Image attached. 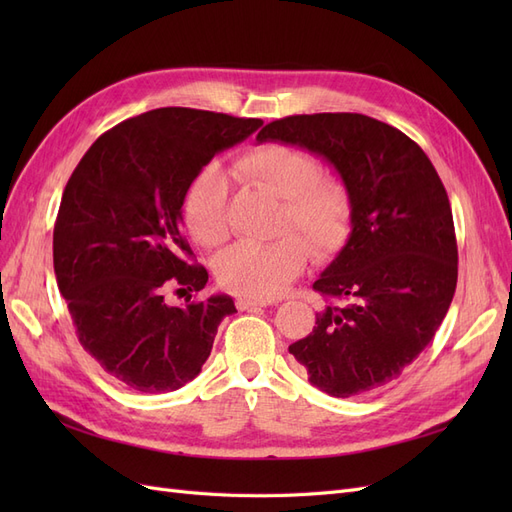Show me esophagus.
<instances>
[{"label": "esophagus", "instance_id": "1", "mask_svg": "<svg viewBox=\"0 0 512 512\" xmlns=\"http://www.w3.org/2000/svg\"><path fill=\"white\" fill-rule=\"evenodd\" d=\"M235 305H237V309H241V312H245V309L267 307V305H271V301H265V299H250V297H237Z\"/></svg>", "mask_w": 512, "mask_h": 512}]
</instances>
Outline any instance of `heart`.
<instances>
[{
    "label": "heart",
    "instance_id": "obj_1",
    "mask_svg": "<svg viewBox=\"0 0 512 512\" xmlns=\"http://www.w3.org/2000/svg\"><path fill=\"white\" fill-rule=\"evenodd\" d=\"M235 173L282 198L277 232H299L318 258L337 254L350 239L354 207L348 183L322 173L309 151L282 143L260 145L243 153ZM183 220L200 245L215 247L228 239V190L215 166H205L188 185ZM302 240L284 235L271 243L230 245L215 258V277L226 290L258 299L275 297L307 265L309 250Z\"/></svg>",
    "mask_w": 512,
    "mask_h": 512
}]
</instances>
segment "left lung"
<instances>
[{
    "instance_id": "left-lung-1",
    "label": "left lung",
    "mask_w": 512,
    "mask_h": 512,
    "mask_svg": "<svg viewBox=\"0 0 512 512\" xmlns=\"http://www.w3.org/2000/svg\"><path fill=\"white\" fill-rule=\"evenodd\" d=\"M256 141L329 160L354 207L348 243L314 282L346 303L324 307L288 350L333 397L380 389L427 348L455 294V224L436 168L404 132L359 113L275 119Z\"/></svg>"
}]
</instances>
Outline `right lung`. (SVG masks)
Wrapping results in <instances>:
<instances>
[{"label": "right lung", "mask_w": 512, "mask_h": 512, "mask_svg": "<svg viewBox=\"0 0 512 512\" xmlns=\"http://www.w3.org/2000/svg\"><path fill=\"white\" fill-rule=\"evenodd\" d=\"M260 126L156 108L104 132L66 183L53 230L59 292L81 346L138 393L175 391L196 378L220 322L237 312L228 294H190L185 307L166 305L164 294L198 292L209 280L181 230L188 185L215 153Z\"/></svg>", "instance_id": "right-lung-1"}]
</instances>
